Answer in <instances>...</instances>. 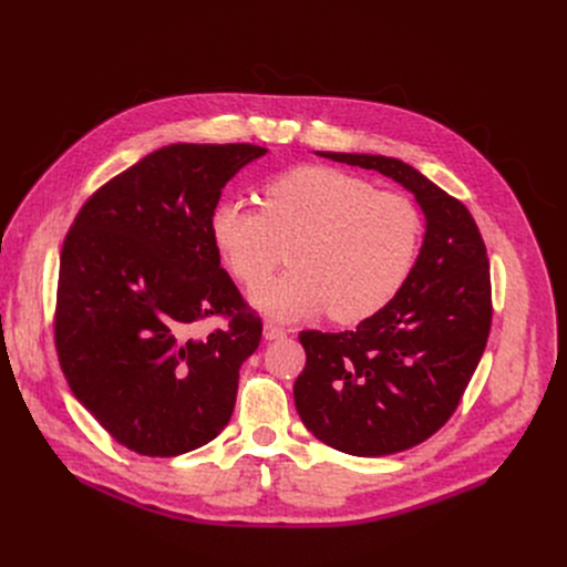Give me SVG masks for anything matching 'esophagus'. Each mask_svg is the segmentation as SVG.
Instances as JSON below:
<instances>
[{
	"label": "esophagus",
	"mask_w": 567,
	"mask_h": 567,
	"mask_svg": "<svg viewBox=\"0 0 567 567\" xmlns=\"http://www.w3.org/2000/svg\"><path fill=\"white\" fill-rule=\"evenodd\" d=\"M288 332L284 330V328H279V326H275V322H265L262 326V337L267 339V341H275V339H284Z\"/></svg>",
	"instance_id": "34e87169"
}]
</instances>
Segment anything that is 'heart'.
Listing matches in <instances>:
<instances>
[{"label": "heart", "instance_id": "1", "mask_svg": "<svg viewBox=\"0 0 567 567\" xmlns=\"http://www.w3.org/2000/svg\"><path fill=\"white\" fill-rule=\"evenodd\" d=\"M209 239L241 286H257L289 249L291 272L254 288L249 302L275 320L326 313L362 322L383 311L417 262L415 203L326 166H300L262 186L260 214L224 200L209 212Z\"/></svg>", "mask_w": 567, "mask_h": 567}]
</instances>
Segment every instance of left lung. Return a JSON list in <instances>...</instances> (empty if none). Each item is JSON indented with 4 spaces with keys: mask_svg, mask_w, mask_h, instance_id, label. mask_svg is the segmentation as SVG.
<instances>
[{
    "mask_svg": "<svg viewBox=\"0 0 567 567\" xmlns=\"http://www.w3.org/2000/svg\"><path fill=\"white\" fill-rule=\"evenodd\" d=\"M399 182L424 212V239L396 298L355 330L302 332L295 409L311 434L355 456L409 450L450 420L492 328L489 260L471 212L399 158L316 152Z\"/></svg>",
    "mask_w": 567,
    "mask_h": 567,
    "instance_id": "obj_1",
    "label": "left lung"
}]
</instances>
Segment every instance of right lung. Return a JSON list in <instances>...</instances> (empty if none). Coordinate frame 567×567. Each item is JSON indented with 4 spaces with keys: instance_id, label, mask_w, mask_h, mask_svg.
Instances as JSON below:
<instances>
[{
    "instance_id": "1",
    "label": "right lung",
    "mask_w": 567,
    "mask_h": 567,
    "mask_svg": "<svg viewBox=\"0 0 567 567\" xmlns=\"http://www.w3.org/2000/svg\"><path fill=\"white\" fill-rule=\"evenodd\" d=\"M258 145L161 147L78 212L60 258L55 346L73 396L124 447L177 456L228 424L260 343L209 239V212ZM228 312L205 338L195 326Z\"/></svg>"
}]
</instances>
